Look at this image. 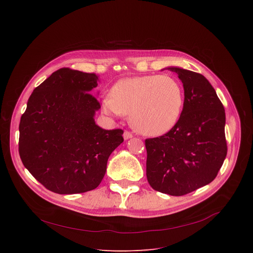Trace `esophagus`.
Returning a JSON list of instances; mask_svg holds the SVG:
<instances>
[{"label":"esophagus","mask_w":253,"mask_h":253,"mask_svg":"<svg viewBox=\"0 0 253 253\" xmlns=\"http://www.w3.org/2000/svg\"><path fill=\"white\" fill-rule=\"evenodd\" d=\"M123 137H124L125 140H127V139L132 138V137H133V134H132L131 132H129V131H125L124 134H123Z\"/></svg>","instance_id":"obj_1"}]
</instances>
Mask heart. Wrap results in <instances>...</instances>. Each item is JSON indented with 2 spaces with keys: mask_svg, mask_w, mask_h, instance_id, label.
I'll list each match as a JSON object with an SVG mask.
<instances>
[{
  "mask_svg": "<svg viewBox=\"0 0 253 253\" xmlns=\"http://www.w3.org/2000/svg\"><path fill=\"white\" fill-rule=\"evenodd\" d=\"M103 109L114 116L130 115L132 125L147 136H159L177 123L183 106L180 83L166 75L133 77L118 82Z\"/></svg>",
  "mask_w": 253,
  "mask_h": 253,
  "instance_id": "1",
  "label": "heart"
}]
</instances>
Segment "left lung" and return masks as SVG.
I'll use <instances>...</instances> for the list:
<instances>
[{
	"mask_svg": "<svg viewBox=\"0 0 253 253\" xmlns=\"http://www.w3.org/2000/svg\"><path fill=\"white\" fill-rule=\"evenodd\" d=\"M168 70L182 81L183 109L171 130L145 140L146 176L154 190L182 196L217 176L227 154L225 110L203 75L176 67Z\"/></svg>",
	"mask_w": 253,
	"mask_h": 253,
	"instance_id": "obj_1",
	"label": "left lung"
}]
</instances>
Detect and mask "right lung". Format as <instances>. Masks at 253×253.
Listing matches in <instances>:
<instances>
[{
	"mask_svg": "<svg viewBox=\"0 0 253 253\" xmlns=\"http://www.w3.org/2000/svg\"><path fill=\"white\" fill-rule=\"evenodd\" d=\"M99 75L61 68L36 87L21 117L19 154L48 190L84 193L101 183L110 154L124 141L122 129L95 124L101 108L91 90Z\"/></svg>",
	"mask_w": 253,
	"mask_h": 253,
	"instance_id": "1",
	"label": "right lung"
}]
</instances>
